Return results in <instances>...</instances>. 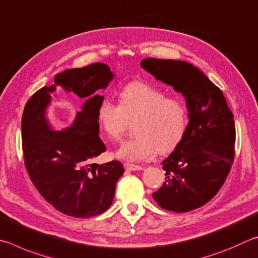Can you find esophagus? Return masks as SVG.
<instances>
[{"instance_id":"1","label":"esophagus","mask_w":258,"mask_h":258,"mask_svg":"<svg viewBox=\"0 0 258 258\" xmlns=\"http://www.w3.org/2000/svg\"><path fill=\"white\" fill-rule=\"evenodd\" d=\"M123 166H124V169L126 171H141V170H143L142 166L135 165V164H130V163H124Z\"/></svg>"}]
</instances>
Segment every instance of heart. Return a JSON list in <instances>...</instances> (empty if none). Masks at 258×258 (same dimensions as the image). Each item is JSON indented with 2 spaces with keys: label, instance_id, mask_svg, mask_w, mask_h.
Segmentation results:
<instances>
[{
  "label": "heart",
  "instance_id": "obj_1",
  "mask_svg": "<svg viewBox=\"0 0 258 258\" xmlns=\"http://www.w3.org/2000/svg\"><path fill=\"white\" fill-rule=\"evenodd\" d=\"M136 137L123 142L115 152L117 159L126 162L147 161L157 152L172 151L181 141L187 128V108L178 97L142 81L125 85L119 94V104L110 98L99 103L97 124L105 137L120 139L129 121L136 120Z\"/></svg>",
  "mask_w": 258,
  "mask_h": 258
}]
</instances>
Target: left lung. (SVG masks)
I'll return each mask as SVG.
<instances>
[{"mask_svg": "<svg viewBox=\"0 0 258 258\" xmlns=\"http://www.w3.org/2000/svg\"><path fill=\"white\" fill-rule=\"evenodd\" d=\"M141 66L182 95L189 119L182 139L162 162L165 182L153 198L162 209L177 213L198 209L218 194L231 169L232 112L221 89L190 63L148 57Z\"/></svg>", "mask_w": 258, "mask_h": 258, "instance_id": "1", "label": "left lung"}]
</instances>
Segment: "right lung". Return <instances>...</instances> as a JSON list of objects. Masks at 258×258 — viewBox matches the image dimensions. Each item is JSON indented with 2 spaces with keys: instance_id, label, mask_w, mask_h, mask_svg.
Returning <instances> with one entry per match:
<instances>
[{
  "instance_id": "1",
  "label": "right lung",
  "mask_w": 258,
  "mask_h": 258,
  "mask_svg": "<svg viewBox=\"0 0 258 258\" xmlns=\"http://www.w3.org/2000/svg\"><path fill=\"white\" fill-rule=\"evenodd\" d=\"M114 74L104 63L68 69L54 77V85L37 90L22 114V151L26 169L40 195L61 213L75 218L102 214L111 206L116 181L123 174L119 161L90 164L106 151L98 137L97 107ZM60 85L85 102L73 124L54 131L46 116L51 93Z\"/></svg>"
}]
</instances>
